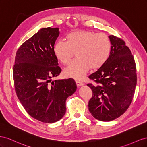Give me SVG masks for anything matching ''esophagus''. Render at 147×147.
Here are the masks:
<instances>
[{
	"mask_svg": "<svg viewBox=\"0 0 147 147\" xmlns=\"http://www.w3.org/2000/svg\"><path fill=\"white\" fill-rule=\"evenodd\" d=\"M76 83L77 86H79H79H82L84 85V83H83L82 82L80 81H79V80H76Z\"/></svg>",
	"mask_w": 147,
	"mask_h": 147,
	"instance_id": "obj_1",
	"label": "esophagus"
}]
</instances>
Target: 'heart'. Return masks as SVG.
<instances>
[{"mask_svg":"<svg viewBox=\"0 0 147 147\" xmlns=\"http://www.w3.org/2000/svg\"><path fill=\"white\" fill-rule=\"evenodd\" d=\"M65 40L56 42L53 50L57 59L65 65L69 63L76 53L77 59L65 70L69 77L81 79L90 68H101L110 57L111 44L103 33L76 30L67 34Z\"/></svg>","mask_w":147,"mask_h":147,"instance_id":"heart-1","label":"heart"}]
</instances>
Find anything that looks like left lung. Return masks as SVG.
Here are the masks:
<instances>
[{"instance_id":"obj_1","label":"left lung","mask_w":147,"mask_h":147,"mask_svg":"<svg viewBox=\"0 0 147 147\" xmlns=\"http://www.w3.org/2000/svg\"><path fill=\"white\" fill-rule=\"evenodd\" d=\"M110 57L96 72L89 76L96 84H87L92 91L89 110L94 118L113 121L122 115L131 105L137 84L136 65L125 42L111 35Z\"/></svg>"}]
</instances>
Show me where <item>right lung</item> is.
Segmentation results:
<instances>
[{
  "mask_svg": "<svg viewBox=\"0 0 147 147\" xmlns=\"http://www.w3.org/2000/svg\"><path fill=\"white\" fill-rule=\"evenodd\" d=\"M59 34L58 28L41 29L16 53L13 74L16 95L28 114L42 123L63 118L66 100L77 88L72 78L51 82L61 71L53 50Z\"/></svg>",
  "mask_w": 147,
  "mask_h": 147,
  "instance_id": "obj_1",
  "label": "right lung"
}]
</instances>
